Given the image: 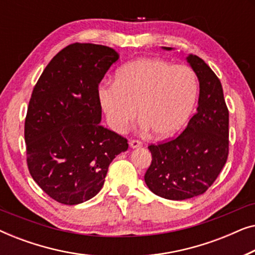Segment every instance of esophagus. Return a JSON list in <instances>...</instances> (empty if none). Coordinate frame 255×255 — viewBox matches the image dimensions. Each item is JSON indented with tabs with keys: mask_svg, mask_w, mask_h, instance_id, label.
Masks as SVG:
<instances>
[{
	"mask_svg": "<svg viewBox=\"0 0 255 255\" xmlns=\"http://www.w3.org/2000/svg\"><path fill=\"white\" fill-rule=\"evenodd\" d=\"M128 144H130L132 148H137V147H140V146L142 145V142L140 140H138V139H131Z\"/></svg>",
	"mask_w": 255,
	"mask_h": 255,
	"instance_id": "esophagus-1",
	"label": "esophagus"
}]
</instances>
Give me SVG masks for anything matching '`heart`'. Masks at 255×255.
I'll return each mask as SVG.
<instances>
[{
  "label": "heart",
  "mask_w": 255,
  "mask_h": 255,
  "mask_svg": "<svg viewBox=\"0 0 255 255\" xmlns=\"http://www.w3.org/2000/svg\"><path fill=\"white\" fill-rule=\"evenodd\" d=\"M198 92L189 66L158 58H141L124 65L116 81L99 86V100L108 123L122 132L137 116L158 137L179 131L190 116Z\"/></svg>",
  "instance_id": "obj_1"
}]
</instances>
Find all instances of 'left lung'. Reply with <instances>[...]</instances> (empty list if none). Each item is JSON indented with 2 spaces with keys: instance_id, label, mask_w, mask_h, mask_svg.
<instances>
[{
  "instance_id": "1",
  "label": "left lung",
  "mask_w": 255,
  "mask_h": 255,
  "mask_svg": "<svg viewBox=\"0 0 255 255\" xmlns=\"http://www.w3.org/2000/svg\"><path fill=\"white\" fill-rule=\"evenodd\" d=\"M187 61L200 81L197 111L180 135L148 146L152 162L144 176L149 190L174 201L205 193L229 156V109L222 83L200 57L190 54Z\"/></svg>"
}]
</instances>
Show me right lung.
Masks as SVG:
<instances>
[{
    "label": "right lung",
    "instance_id": "1",
    "mask_svg": "<svg viewBox=\"0 0 255 255\" xmlns=\"http://www.w3.org/2000/svg\"><path fill=\"white\" fill-rule=\"evenodd\" d=\"M118 58L103 45L71 44L52 59L32 90L24 125L27 168L61 204L95 196L110 162L128 147L127 138L100 124L99 85Z\"/></svg>",
    "mask_w": 255,
    "mask_h": 255
}]
</instances>
